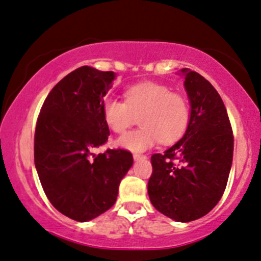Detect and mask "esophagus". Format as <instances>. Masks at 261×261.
Returning a JSON list of instances; mask_svg holds the SVG:
<instances>
[{
    "mask_svg": "<svg viewBox=\"0 0 261 261\" xmlns=\"http://www.w3.org/2000/svg\"><path fill=\"white\" fill-rule=\"evenodd\" d=\"M133 156H134V159H135V161H144V159H146L145 155H143V154H138V153L134 154Z\"/></svg>",
    "mask_w": 261,
    "mask_h": 261,
    "instance_id": "esophagus-1",
    "label": "esophagus"
}]
</instances>
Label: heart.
I'll use <instances>...</instances> for the list:
<instances>
[{
  "instance_id": "heart-1",
  "label": "heart",
  "mask_w": 261,
  "mask_h": 261,
  "mask_svg": "<svg viewBox=\"0 0 261 261\" xmlns=\"http://www.w3.org/2000/svg\"><path fill=\"white\" fill-rule=\"evenodd\" d=\"M125 100L108 97L103 102L105 122L116 134H122L140 116L143 127L117 139V145L126 150L141 153L162 141L171 144L186 131L190 108L186 98L171 92L167 85L146 82L133 85L125 93Z\"/></svg>"
}]
</instances>
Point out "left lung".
<instances>
[{
    "mask_svg": "<svg viewBox=\"0 0 261 261\" xmlns=\"http://www.w3.org/2000/svg\"><path fill=\"white\" fill-rule=\"evenodd\" d=\"M179 75L190 103L189 125L174 145L151 155L148 194L156 211L186 223L208 214L221 200L233 158V135L213 85L189 69Z\"/></svg>",
    "mask_w": 261,
    "mask_h": 261,
    "instance_id": "left-lung-1",
    "label": "left lung"
}]
</instances>
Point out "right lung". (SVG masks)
I'll list each match as a JSON object with an SVG mask.
<instances>
[{"label": "right lung", "instance_id": "obj_1", "mask_svg": "<svg viewBox=\"0 0 261 261\" xmlns=\"http://www.w3.org/2000/svg\"><path fill=\"white\" fill-rule=\"evenodd\" d=\"M116 74L90 66L74 70L55 85L37 121L34 163L48 200L63 216L88 222L117 200L118 186L134 163L133 154L103 145L110 128L103 98Z\"/></svg>", "mask_w": 261, "mask_h": 261}]
</instances>
